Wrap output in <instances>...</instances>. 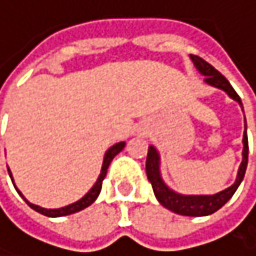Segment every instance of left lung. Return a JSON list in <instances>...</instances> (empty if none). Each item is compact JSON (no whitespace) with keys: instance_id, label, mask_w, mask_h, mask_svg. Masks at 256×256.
Wrapping results in <instances>:
<instances>
[{"instance_id":"left-lung-1","label":"left lung","mask_w":256,"mask_h":256,"mask_svg":"<svg viewBox=\"0 0 256 256\" xmlns=\"http://www.w3.org/2000/svg\"><path fill=\"white\" fill-rule=\"evenodd\" d=\"M190 58H192L195 67L206 76L207 84H210L213 86H218V88H222L224 91H226L230 94L231 98H234L236 102H238L242 104L240 96L236 92V90L231 86V84L228 82V79L224 74H220L212 64H208L201 56L190 55ZM244 122H246V120H244ZM243 144H244L243 162L240 165L236 183L231 188H228V189H225V190H222V192H219L216 195H212V196H184V195H178V194L172 192L171 189H168L165 186V183L162 182V178H160L158 152H156L154 147H148L146 171H147L148 182L152 183V188L154 190V195H156L158 201L164 207H166L168 210H171V212H174L177 214H182V216H207V214H212V213L218 212L236 194L237 188L240 186V183H242V180L244 177L246 166H248V153H249V144H248L246 130H244V136H243Z\"/></svg>"}]
</instances>
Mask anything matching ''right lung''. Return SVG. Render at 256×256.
<instances>
[{
  "label": "right lung",
  "mask_w": 256,
  "mask_h": 256,
  "mask_svg": "<svg viewBox=\"0 0 256 256\" xmlns=\"http://www.w3.org/2000/svg\"><path fill=\"white\" fill-rule=\"evenodd\" d=\"M124 142H118V144H115L114 147H110L108 152H106V154H104V160H103V166H102V172H100V176H98V180L96 182V184L91 188V190L82 198V200H79V201H76V202H73V204H70V206H67V207H62V208H52V210H48V208H42V207H38V206H36V204H31V202H28L24 196H22V194H20V196L26 201V204L32 208V210H36V212H38V213H42V214H44V216H49V218H60V216H67V214H73V213H76V212H80V210H84V208H86L88 206H91L94 201H96V198L98 196V194H100V189H102V183H103V180H104V177H106V172H108V168H109V164L112 162V159L124 148ZM8 174H10V171H8ZM10 177H12V174H10ZM13 182V180H12ZM16 188V186H14Z\"/></svg>",
  "instance_id": "add662e5"
}]
</instances>
